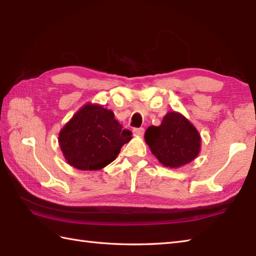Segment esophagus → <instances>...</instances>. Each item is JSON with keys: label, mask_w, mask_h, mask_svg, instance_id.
Returning a JSON list of instances; mask_svg holds the SVG:
<instances>
[{"label": "esophagus", "mask_w": 256, "mask_h": 256, "mask_svg": "<svg viewBox=\"0 0 256 256\" xmlns=\"http://www.w3.org/2000/svg\"><path fill=\"white\" fill-rule=\"evenodd\" d=\"M133 133H134V135H136V136H143V134H144V128H134V130H133Z\"/></svg>", "instance_id": "1"}]
</instances>
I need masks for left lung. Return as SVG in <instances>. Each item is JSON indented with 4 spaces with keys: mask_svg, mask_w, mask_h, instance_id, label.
<instances>
[{
    "mask_svg": "<svg viewBox=\"0 0 256 256\" xmlns=\"http://www.w3.org/2000/svg\"><path fill=\"white\" fill-rule=\"evenodd\" d=\"M145 142L160 164L179 168L199 155L201 136L194 125L176 111L168 112L160 126L148 128Z\"/></svg>",
    "mask_w": 256,
    "mask_h": 256,
    "instance_id": "1",
    "label": "left lung"
}]
</instances>
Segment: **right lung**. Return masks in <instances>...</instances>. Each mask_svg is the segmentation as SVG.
I'll list each match as a JSON object with an SVG mask.
<instances>
[{
  "instance_id": "add662e5",
  "label": "right lung",
  "mask_w": 256,
  "mask_h": 256,
  "mask_svg": "<svg viewBox=\"0 0 256 256\" xmlns=\"http://www.w3.org/2000/svg\"><path fill=\"white\" fill-rule=\"evenodd\" d=\"M132 133L123 130L111 110L86 103L59 132L64 160L80 170H99L116 158Z\"/></svg>"
}]
</instances>
